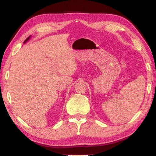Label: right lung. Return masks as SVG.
Returning <instances> with one entry per match:
<instances>
[{"mask_svg": "<svg viewBox=\"0 0 156 156\" xmlns=\"http://www.w3.org/2000/svg\"><path fill=\"white\" fill-rule=\"evenodd\" d=\"M30 36H29V37H28V38H27V39H26V40L25 41V42H24V43H26V42H27V41L29 40V39H30Z\"/></svg>", "mask_w": 156, "mask_h": 156, "instance_id": "1", "label": "right lung"}]
</instances>
